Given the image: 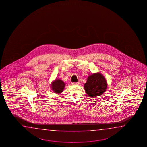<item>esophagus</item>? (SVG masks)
<instances>
[{
	"mask_svg": "<svg viewBox=\"0 0 147 147\" xmlns=\"http://www.w3.org/2000/svg\"><path fill=\"white\" fill-rule=\"evenodd\" d=\"M80 84V82H74V83H72V84L73 85H79Z\"/></svg>",
	"mask_w": 147,
	"mask_h": 147,
	"instance_id": "esophagus-1",
	"label": "esophagus"
}]
</instances>
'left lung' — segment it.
<instances>
[{
	"instance_id": "8db88e82",
	"label": "left lung",
	"mask_w": 147,
	"mask_h": 147,
	"mask_svg": "<svg viewBox=\"0 0 147 147\" xmlns=\"http://www.w3.org/2000/svg\"><path fill=\"white\" fill-rule=\"evenodd\" d=\"M107 82L103 75L101 73H94L90 75L84 85L86 94L91 98L100 96L107 89Z\"/></svg>"
}]
</instances>
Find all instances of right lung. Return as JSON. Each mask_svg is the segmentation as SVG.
<instances>
[{
  "mask_svg": "<svg viewBox=\"0 0 147 147\" xmlns=\"http://www.w3.org/2000/svg\"><path fill=\"white\" fill-rule=\"evenodd\" d=\"M66 84L63 82V81L59 79H56L51 84V88L55 93L61 94L65 89Z\"/></svg>",
  "mask_w": 147,
  "mask_h": 147,
  "instance_id": "1",
  "label": "right lung"
}]
</instances>
